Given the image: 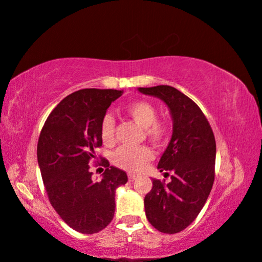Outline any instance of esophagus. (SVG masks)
I'll return each mask as SVG.
<instances>
[{"label": "esophagus", "instance_id": "obj_1", "mask_svg": "<svg viewBox=\"0 0 262 262\" xmlns=\"http://www.w3.org/2000/svg\"><path fill=\"white\" fill-rule=\"evenodd\" d=\"M136 179V176L135 174H132V173H128V180L130 181V183H133Z\"/></svg>", "mask_w": 262, "mask_h": 262}]
</instances>
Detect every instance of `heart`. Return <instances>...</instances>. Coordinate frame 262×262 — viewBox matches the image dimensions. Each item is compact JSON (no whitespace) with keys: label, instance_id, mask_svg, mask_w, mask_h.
<instances>
[{"label":"heart","instance_id":"b5f03b06","mask_svg":"<svg viewBox=\"0 0 262 262\" xmlns=\"http://www.w3.org/2000/svg\"><path fill=\"white\" fill-rule=\"evenodd\" d=\"M125 113L136 125L143 128L144 134L155 144H162L165 142L170 132L167 122L158 120L157 110L147 100H136L128 104ZM115 125L112 117L106 115L100 125V137L105 145H113L115 143ZM154 157L151 149L148 147L140 148H120L113 155L114 165L122 170L136 172L141 170Z\"/></svg>","mask_w":262,"mask_h":262}]
</instances>
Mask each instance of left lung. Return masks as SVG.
<instances>
[{
    "label": "left lung",
    "instance_id": "obj_1",
    "mask_svg": "<svg viewBox=\"0 0 262 262\" xmlns=\"http://www.w3.org/2000/svg\"><path fill=\"white\" fill-rule=\"evenodd\" d=\"M142 94L162 99L170 108L173 132L158 163L171 181L152 179L145 195V215L164 233L183 231L205 206L215 179L216 142L211 127L194 101L170 85L139 88Z\"/></svg>",
    "mask_w": 262,
    "mask_h": 262
}]
</instances>
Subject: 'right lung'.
<instances>
[{"instance_id": "obj_1", "label": "right lung", "mask_w": 262, "mask_h": 262, "mask_svg": "<svg viewBox=\"0 0 262 262\" xmlns=\"http://www.w3.org/2000/svg\"><path fill=\"white\" fill-rule=\"evenodd\" d=\"M123 94L113 89H83L66 97L52 111L39 136L37 156L48 200L70 228L96 233L113 220L115 189L125 185V171L110 166L92 179L89 162L101 147L100 125L106 111ZM104 170V168H103Z\"/></svg>"}]
</instances>
